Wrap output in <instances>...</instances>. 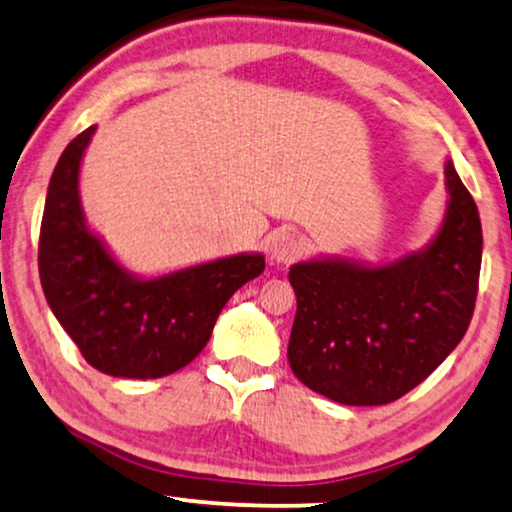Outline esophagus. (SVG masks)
Here are the masks:
<instances>
[{"instance_id": "1", "label": "esophagus", "mask_w": 512, "mask_h": 512, "mask_svg": "<svg viewBox=\"0 0 512 512\" xmlns=\"http://www.w3.org/2000/svg\"><path fill=\"white\" fill-rule=\"evenodd\" d=\"M300 250H302L300 241H297L293 234H286V231L271 238V245H269L271 260L278 264H288L297 260V257H300Z\"/></svg>"}]
</instances>
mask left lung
<instances>
[{
    "label": "left lung",
    "instance_id": "obj_1",
    "mask_svg": "<svg viewBox=\"0 0 512 512\" xmlns=\"http://www.w3.org/2000/svg\"><path fill=\"white\" fill-rule=\"evenodd\" d=\"M444 172L449 210L423 252L390 267H290L297 312L288 361L309 390L347 406L390 404L463 340L480 283L482 224L454 165Z\"/></svg>",
    "mask_w": 512,
    "mask_h": 512
}]
</instances>
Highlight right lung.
Wrapping results in <instances>:
<instances>
[{
  "mask_svg": "<svg viewBox=\"0 0 512 512\" xmlns=\"http://www.w3.org/2000/svg\"><path fill=\"white\" fill-rule=\"evenodd\" d=\"M94 129L70 141L51 174L37 248L42 290L89 366L115 378H163L198 357L229 297L264 271V257H224L153 281L122 271L87 229L77 198Z\"/></svg>",
  "mask_w": 512,
  "mask_h": 512,
  "instance_id": "right-lung-1",
  "label": "right lung"
}]
</instances>
